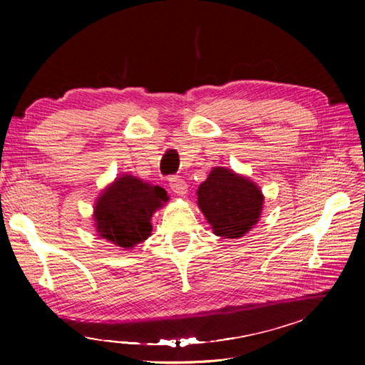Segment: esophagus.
<instances>
[{"instance_id":"obj_1","label":"esophagus","mask_w":365,"mask_h":365,"mask_svg":"<svg viewBox=\"0 0 365 365\" xmlns=\"http://www.w3.org/2000/svg\"><path fill=\"white\" fill-rule=\"evenodd\" d=\"M169 185L173 193L176 195H185L187 193V189H189V185H187V182L181 178V176H172V178H169Z\"/></svg>"}]
</instances>
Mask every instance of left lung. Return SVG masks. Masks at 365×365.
Masks as SVG:
<instances>
[{"instance_id":"8db88e82","label":"left lung","mask_w":365,"mask_h":365,"mask_svg":"<svg viewBox=\"0 0 365 365\" xmlns=\"http://www.w3.org/2000/svg\"><path fill=\"white\" fill-rule=\"evenodd\" d=\"M263 196L252 181L233 170L215 168L197 189V205L216 236L242 237L257 224Z\"/></svg>"}]
</instances>
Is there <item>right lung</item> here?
Returning <instances> with one entry per match:
<instances>
[{
    "label": "right lung",
    "instance_id": "1",
    "mask_svg": "<svg viewBox=\"0 0 365 365\" xmlns=\"http://www.w3.org/2000/svg\"><path fill=\"white\" fill-rule=\"evenodd\" d=\"M168 200V193L158 185L130 175L120 176L96 204L98 235L118 247L132 248L149 237L152 213Z\"/></svg>",
    "mask_w": 365,
    "mask_h": 365
}]
</instances>
